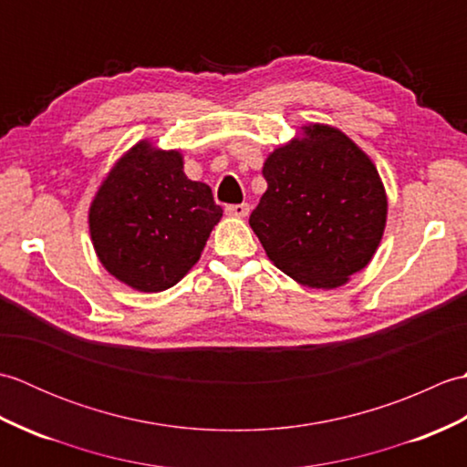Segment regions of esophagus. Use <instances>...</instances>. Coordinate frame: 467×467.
<instances>
[{"label":"esophagus","mask_w":467,"mask_h":467,"mask_svg":"<svg viewBox=\"0 0 467 467\" xmlns=\"http://www.w3.org/2000/svg\"><path fill=\"white\" fill-rule=\"evenodd\" d=\"M249 213H251L249 204H228V206H226V214H228V216L244 218V216H249Z\"/></svg>","instance_id":"esophagus-1"}]
</instances>
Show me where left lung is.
Listing matches in <instances>:
<instances>
[{
  "instance_id": "obj_1",
  "label": "left lung",
  "mask_w": 467,
  "mask_h": 467,
  "mask_svg": "<svg viewBox=\"0 0 467 467\" xmlns=\"http://www.w3.org/2000/svg\"><path fill=\"white\" fill-rule=\"evenodd\" d=\"M266 191L249 224L276 269L311 289H337L381 243L387 194L373 161L339 128L301 126L263 164Z\"/></svg>"
}]
</instances>
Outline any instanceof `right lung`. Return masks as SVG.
Masks as SVG:
<instances>
[{
    "instance_id": "obj_1",
    "label": "right lung",
    "mask_w": 467,
    "mask_h": 467,
    "mask_svg": "<svg viewBox=\"0 0 467 467\" xmlns=\"http://www.w3.org/2000/svg\"><path fill=\"white\" fill-rule=\"evenodd\" d=\"M221 216L211 186L184 174L181 152L140 140L106 174L88 224L98 259L114 279L161 293L198 263Z\"/></svg>"
}]
</instances>
